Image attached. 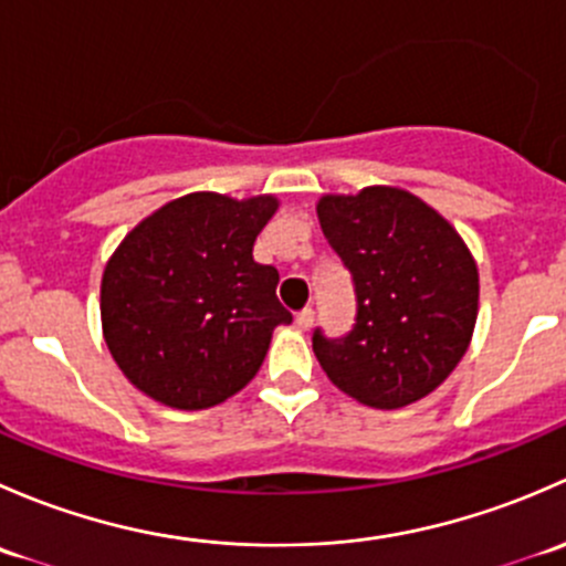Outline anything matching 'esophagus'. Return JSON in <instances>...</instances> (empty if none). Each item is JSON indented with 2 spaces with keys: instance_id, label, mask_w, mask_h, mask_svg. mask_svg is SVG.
Listing matches in <instances>:
<instances>
[{
  "instance_id": "obj_1",
  "label": "esophagus",
  "mask_w": 566,
  "mask_h": 566,
  "mask_svg": "<svg viewBox=\"0 0 566 566\" xmlns=\"http://www.w3.org/2000/svg\"><path fill=\"white\" fill-rule=\"evenodd\" d=\"M315 323V310H312V306H306V310H301L298 315H295V325H298V328H310V325Z\"/></svg>"
}]
</instances>
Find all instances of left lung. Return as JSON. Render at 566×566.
I'll return each instance as SVG.
<instances>
[{
  "label": "left lung",
  "instance_id": "left-lung-1",
  "mask_svg": "<svg viewBox=\"0 0 566 566\" xmlns=\"http://www.w3.org/2000/svg\"><path fill=\"white\" fill-rule=\"evenodd\" d=\"M317 216L356 295L347 334H312L319 367L336 389L369 408L427 397L471 342L479 310L471 251L443 216L399 188L323 197Z\"/></svg>",
  "mask_w": 566,
  "mask_h": 566
}]
</instances>
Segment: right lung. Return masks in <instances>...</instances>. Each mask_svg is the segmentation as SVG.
Returning a JSON list of instances; mask_svg holds the SVG:
<instances>
[{"label":"right lung","mask_w":566,"mask_h":566,"mask_svg":"<svg viewBox=\"0 0 566 566\" xmlns=\"http://www.w3.org/2000/svg\"><path fill=\"white\" fill-rule=\"evenodd\" d=\"M276 199L199 191L164 205L114 251L101 284L106 345L158 402L202 410L241 391L276 325L279 271L251 256Z\"/></svg>","instance_id":"add662e5"}]
</instances>
